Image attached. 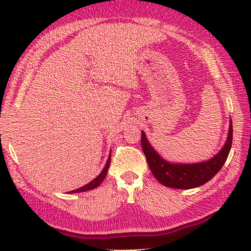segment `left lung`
I'll list each match as a JSON object with an SVG mask.
<instances>
[{
  "label": "left lung",
  "instance_id": "left-lung-1",
  "mask_svg": "<svg viewBox=\"0 0 251 251\" xmlns=\"http://www.w3.org/2000/svg\"><path fill=\"white\" fill-rule=\"evenodd\" d=\"M233 140V126L230 120L225 146L214 157L205 162L182 164L172 163L163 158L149 142L145 131H141V146L151 173L163 185L173 189H194L208 182L225 165Z\"/></svg>",
  "mask_w": 251,
  "mask_h": 251
}]
</instances>
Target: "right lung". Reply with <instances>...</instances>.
I'll return each mask as SVG.
<instances>
[{"mask_svg":"<svg viewBox=\"0 0 251 251\" xmlns=\"http://www.w3.org/2000/svg\"><path fill=\"white\" fill-rule=\"evenodd\" d=\"M110 163H111V153H110V155H109V157H108V161H106V163H105V165H104L103 169L101 170V173L97 176V177H96L94 180L90 181L89 183H87V184H85L84 186H82V188H78V189H76V190L71 191L70 193H81V192H86V191H89V190H93V189L98 188V186L101 184V182H102V181H103L104 178H105L106 173H108V169H109V167H110ZM68 193H69V192H68Z\"/></svg>","mask_w":251,"mask_h":251,"instance_id":"add662e5","label":"right lung"}]
</instances>
